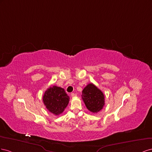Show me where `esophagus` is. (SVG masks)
I'll return each mask as SVG.
<instances>
[{
  "mask_svg": "<svg viewBox=\"0 0 152 152\" xmlns=\"http://www.w3.org/2000/svg\"><path fill=\"white\" fill-rule=\"evenodd\" d=\"M71 95L72 97H76V96H77V94H75V93H72Z\"/></svg>",
  "mask_w": 152,
  "mask_h": 152,
  "instance_id": "34e87169",
  "label": "esophagus"
}]
</instances>
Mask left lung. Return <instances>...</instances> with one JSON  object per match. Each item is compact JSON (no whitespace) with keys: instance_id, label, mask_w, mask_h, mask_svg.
<instances>
[{"instance_id":"left-lung-1","label":"left lung","mask_w":152,"mask_h":152,"mask_svg":"<svg viewBox=\"0 0 152 152\" xmlns=\"http://www.w3.org/2000/svg\"><path fill=\"white\" fill-rule=\"evenodd\" d=\"M81 97L86 108L94 113L100 111L105 104L104 95L93 83L85 86L82 91Z\"/></svg>"}]
</instances>
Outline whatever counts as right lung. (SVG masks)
<instances>
[{
	"mask_svg": "<svg viewBox=\"0 0 152 152\" xmlns=\"http://www.w3.org/2000/svg\"><path fill=\"white\" fill-rule=\"evenodd\" d=\"M69 99L64 88L53 86L46 90L42 101L48 110L55 115H58L62 113L67 106Z\"/></svg>",
	"mask_w": 152,
	"mask_h": 152,
	"instance_id": "right-lung-1",
	"label": "right lung"
}]
</instances>
